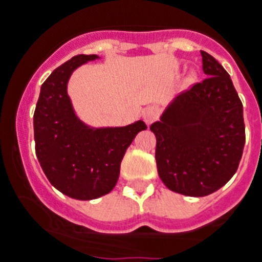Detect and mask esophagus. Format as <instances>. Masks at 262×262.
<instances>
[{"instance_id": "obj_1", "label": "esophagus", "mask_w": 262, "mask_h": 262, "mask_svg": "<svg viewBox=\"0 0 262 262\" xmlns=\"http://www.w3.org/2000/svg\"><path fill=\"white\" fill-rule=\"evenodd\" d=\"M160 116V107L156 106V105H151V106H148L142 113V117H144L145 122L146 124H151V122H155L156 120Z\"/></svg>"}]
</instances>
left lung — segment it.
<instances>
[{"label":"left lung","mask_w":262,"mask_h":262,"mask_svg":"<svg viewBox=\"0 0 262 262\" xmlns=\"http://www.w3.org/2000/svg\"><path fill=\"white\" fill-rule=\"evenodd\" d=\"M206 78L176 97L156 135V162L166 188L204 197L219 190L238 168L245 145L243 102L221 63L201 50Z\"/></svg>","instance_id":"8db88e82"}]
</instances>
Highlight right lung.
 Instances as JSON below:
<instances>
[{
    "label": "right lung",
    "mask_w": 262,
    "mask_h": 262,
    "mask_svg": "<svg viewBox=\"0 0 262 262\" xmlns=\"http://www.w3.org/2000/svg\"><path fill=\"white\" fill-rule=\"evenodd\" d=\"M96 54H78L53 70L41 86L33 124L36 155L53 186L76 200H94L116 186L120 165L142 121L92 129L74 114L67 86L73 70Z\"/></svg>",
    "instance_id": "right-lung-1"
}]
</instances>
